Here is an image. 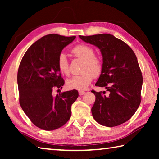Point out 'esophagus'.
I'll return each instance as SVG.
<instances>
[{"label": "esophagus", "mask_w": 159, "mask_h": 159, "mask_svg": "<svg viewBox=\"0 0 159 159\" xmlns=\"http://www.w3.org/2000/svg\"><path fill=\"white\" fill-rule=\"evenodd\" d=\"M85 93V91H83V90H80V91H79V94L80 95H84Z\"/></svg>", "instance_id": "34e87169"}]
</instances>
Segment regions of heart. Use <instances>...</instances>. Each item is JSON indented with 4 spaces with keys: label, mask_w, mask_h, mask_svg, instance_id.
<instances>
[{
    "label": "heart",
    "mask_w": 159,
    "mask_h": 159,
    "mask_svg": "<svg viewBox=\"0 0 159 159\" xmlns=\"http://www.w3.org/2000/svg\"><path fill=\"white\" fill-rule=\"evenodd\" d=\"M72 53L76 57L84 60L82 71L83 74L74 76L66 80V86L70 89L85 90L90 84L93 79V75L98 76L100 75L103 68V61L99 56L95 55V50L90 45L80 44L74 47ZM57 66L61 73L69 76V61L66 55L61 52L57 60Z\"/></svg>",
    "instance_id": "heart-1"
}]
</instances>
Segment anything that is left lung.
Here are the masks:
<instances>
[{
  "instance_id": "obj_1",
  "label": "left lung",
  "mask_w": 159,
  "mask_h": 159,
  "mask_svg": "<svg viewBox=\"0 0 159 159\" xmlns=\"http://www.w3.org/2000/svg\"><path fill=\"white\" fill-rule=\"evenodd\" d=\"M79 37L100 50L103 68L95 85L109 92L105 95V91H91L95 95L91 109L94 119L107 127L128 121L141 102L143 80L135 54L125 42L111 34Z\"/></svg>"
}]
</instances>
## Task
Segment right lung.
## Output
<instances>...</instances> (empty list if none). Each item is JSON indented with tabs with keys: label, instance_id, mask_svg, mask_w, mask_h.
<instances>
[{
	"label": "right lung",
	"instance_id": "add662e5",
	"mask_svg": "<svg viewBox=\"0 0 159 159\" xmlns=\"http://www.w3.org/2000/svg\"><path fill=\"white\" fill-rule=\"evenodd\" d=\"M76 36L48 34L32 44L21 61L17 73L20 104L38 128L54 130L69 120L71 107L79 97L76 90L54 97V88H62L64 80L57 66L60 54Z\"/></svg>",
	"mask_w": 159,
	"mask_h": 159
}]
</instances>
